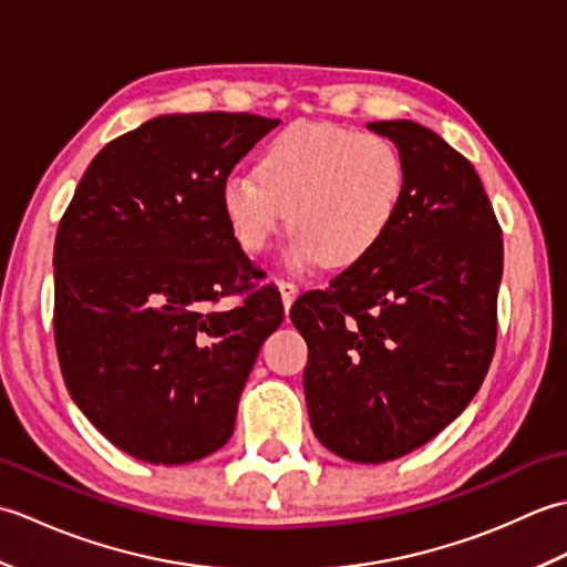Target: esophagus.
I'll list each match as a JSON object with an SVG mask.
<instances>
[{
  "instance_id": "1",
  "label": "esophagus",
  "mask_w": 567,
  "mask_h": 567,
  "mask_svg": "<svg viewBox=\"0 0 567 567\" xmlns=\"http://www.w3.org/2000/svg\"><path fill=\"white\" fill-rule=\"evenodd\" d=\"M277 287H280V295H282V305H285V311L292 307V302L299 295V287L295 282H287V280H280L277 282Z\"/></svg>"
}]
</instances>
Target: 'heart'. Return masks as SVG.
Here are the masks:
<instances>
[{
	"instance_id": "b5f03b06",
	"label": "heart",
	"mask_w": 567,
	"mask_h": 567,
	"mask_svg": "<svg viewBox=\"0 0 567 567\" xmlns=\"http://www.w3.org/2000/svg\"><path fill=\"white\" fill-rule=\"evenodd\" d=\"M404 192L406 165L390 138L299 122L268 143L256 177L226 179L221 212L248 256L270 248L290 212V268H351L390 234Z\"/></svg>"
}]
</instances>
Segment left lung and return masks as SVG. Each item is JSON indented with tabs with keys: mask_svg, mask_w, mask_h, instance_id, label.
Segmentation results:
<instances>
[{
	"mask_svg": "<svg viewBox=\"0 0 567 567\" xmlns=\"http://www.w3.org/2000/svg\"><path fill=\"white\" fill-rule=\"evenodd\" d=\"M406 165L400 216L329 290L297 299L317 439L353 463L412 453L461 416L497 343L502 228L475 167L406 118L372 122Z\"/></svg>",
	"mask_w": 567,
	"mask_h": 567,
	"instance_id": "1",
	"label": "left lung"
}]
</instances>
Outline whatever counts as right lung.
I'll use <instances>...</instances> for the list:
<instances>
[{
	"label": "right lung",
	"mask_w": 567,
	"mask_h": 567,
	"mask_svg": "<svg viewBox=\"0 0 567 567\" xmlns=\"http://www.w3.org/2000/svg\"><path fill=\"white\" fill-rule=\"evenodd\" d=\"M280 124L258 114H167L94 155L58 226L55 348L82 414L116 449L183 465L231 439L238 396L280 327L277 287L213 305L260 270L228 228L221 187Z\"/></svg>",
	"instance_id": "right-lung-1"
}]
</instances>
